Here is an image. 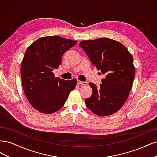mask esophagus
I'll return each mask as SVG.
<instances>
[{
    "mask_svg": "<svg viewBox=\"0 0 157 157\" xmlns=\"http://www.w3.org/2000/svg\"><path fill=\"white\" fill-rule=\"evenodd\" d=\"M77 84H81V85H87L88 82H82V81H80V80H77Z\"/></svg>",
    "mask_w": 157,
    "mask_h": 157,
    "instance_id": "esophagus-1",
    "label": "esophagus"
}]
</instances>
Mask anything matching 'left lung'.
<instances>
[{
	"mask_svg": "<svg viewBox=\"0 0 157 157\" xmlns=\"http://www.w3.org/2000/svg\"><path fill=\"white\" fill-rule=\"evenodd\" d=\"M79 46L98 71L105 75L98 87L89 83L92 94L85 99V103L98 116L113 115L124 105L132 87L135 77L132 56L121 42L105 37L82 40Z\"/></svg>",
	"mask_w": 157,
	"mask_h": 157,
	"instance_id": "1",
	"label": "left lung"
}]
</instances>
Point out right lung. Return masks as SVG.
Wrapping results in <instances>:
<instances>
[{
    "label": "right lung",
    "mask_w": 157,
    "mask_h": 157,
    "mask_svg": "<svg viewBox=\"0 0 157 157\" xmlns=\"http://www.w3.org/2000/svg\"><path fill=\"white\" fill-rule=\"evenodd\" d=\"M77 43V40L48 36L37 39L26 50L21 65L22 86L28 101L38 111H58L75 89L77 79L56 78L53 71L61 65L65 52Z\"/></svg>",
    "instance_id": "add662e5"
}]
</instances>
